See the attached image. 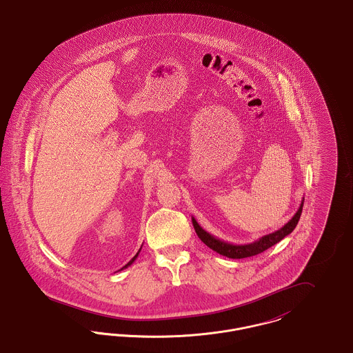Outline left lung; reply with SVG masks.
Instances as JSON below:
<instances>
[{"instance_id": "obj_1", "label": "left lung", "mask_w": 353, "mask_h": 353, "mask_svg": "<svg viewBox=\"0 0 353 353\" xmlns=\"http://www.w3.org/2000/svg\"><path fill=\"white\" fill-rule=\"evenodd\" d=\"M303 203H304V199L302 200V203H301L298 212L294 214L292 219L285 223L283 228H281L279 230H276L274 233L263 235V236H261L259 239L254 241L252 243H245V245L229 243V242H225L217 236L208 233L199 225V222L194 219V217H192V222H193L194 230L199 235V238L208 248H210L212 250L219 252L223 256L233 258V259H241V258H248V256H252V255H256V254H261V252L268 250L271 246H274L275 243H278L279 241H282L285 236L290 234L296 228V225L299 222L301 214H302Z\"/></svg>"}]
</instances>
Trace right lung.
I'll return each mask as SVG.
<instances>
[{
  "mask_svg": "<svg viewBox=\"0 0 353 353\" xmlns=\"http://www.w3.org/2000/svg\"><path fill=\"white\" fill-rule=\"evenodd\" d=\"M140 250H141V248H140ZM140 250H139V252H136V255H134V258H132V259H131V261H130V262H128V263H127V265H125V266H124V268H123V269H125V268H128V266H131V265H132V263H134V259H136V258H137V255H139V252H140ZM123 269H121V270H123Z\"/></svg>",
  "mask_w": 353,
  "mask_h": 353,
  "instance_id": "1",
  "label": "right lung"
}]
</instances>
